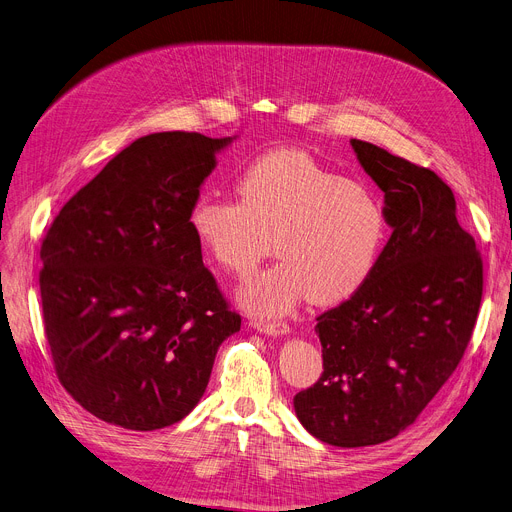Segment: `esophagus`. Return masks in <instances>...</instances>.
<instances>
[{
  "label": "esophagus",
  "mask_w": 512,
  "mask_h": 512,
  "mask_svg": "<svg viewBox=\"0 0 512 512\" xmlns=\"http://www.w3.org/2000/svg\"><path fill=\"white\" fill-rule=\"evenodd\" d=\"M253 328L261 334H267V336H284L290 330L286 324H282V321H274V324H272V321H255Z\"/></svg>",
  "instance_id": "esophagus-1"
}]
</instances>
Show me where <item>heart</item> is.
<instances>
[{"label":"heart","mask_w":512,"mask_h":512,"mask_svg":"<svg viewBox=\"0 0 512 512\" xmlns=\"http://www.w3.org/2000/svg\"><path fill=\"white\" fill-rule=\"evenodd\" d=\"M238 201L201 195L188 224L203 253L232 276L272 251L280 257L238 290L259 317L346 301L378 263L386 215L367 186L342 178L297 149L265 153L236 178Z\"/></svg>","instance_id":"obj_1"}]
</instances>
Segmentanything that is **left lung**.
<instances>
[{"instance_id":"left-lung-1","label":"left lung","mask_w":512,"mask_h":512,"mask_svg":"<svg viewBox=\"0 0 512 512\" xmlns=\"http://www.w3.org/2000/svg\"><path fill=\"white\" fill-rule=\"evenodd\" d=\"M351 145L386 195L392 236L369 280L317 317L324 373L294 396L307 432L340 448L382 444L415 423L459 365L483 290L450 186L378 145Z\"/></svg>"}]
</instances>
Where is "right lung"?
<instances>
[{
	"mask_svg": "<svg viewBox=\"0 0 512 512\" xmlns=\"http://www.w3.org/2000/svg\"><path fill=\"white\" fill-rule=\"evenodd\" d=\"M236 137L155 132L120 151L62 207L41 247L53 365L95 417L137 432L201 400L220 344L240 330L188 224Z\"/></svg>",
	"mask_w": 512,
	"mask_h": 512,
	"instance_id": "add662e5",
	"label": "right lung"
}]
</instances>
